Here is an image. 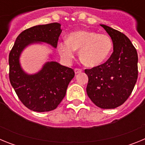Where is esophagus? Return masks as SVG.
Wrapping results in <instances>:
<instances>
[{"instance_id":"obj_1","label":"esophagus","mask_w":145,"mask_h":145,"mask_svg":"<svg viewBox=\"0 0 145 145\" xmlns=\"http://www.w3.org/2000/svg\"><path fill=\"white\" fill-rule=\"evenodd\" d=\"M82 72V70L80 68H75V74H78V73H80V72Z\"/></svg>"}]
</instances>
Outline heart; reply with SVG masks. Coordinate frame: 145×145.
<instances>
[{"label": "heart", "instance_id": "1", "mask_svg": "<svg viewBox=\"0 0 145 145\" xmlns=\"http://www.w3.org/2000/svg\"><path fill=\"white\" fill-rule=\"evenodd\" d=\"M112 47V39L107 35L78 30L70 33L67 40L60 42L58 50L61 58L70 62L75 57V50L79 49V58L86 66L97 67L108 58Z\"/></svg>", "mask_w": 145, "mask_h": 145}]
</instances>
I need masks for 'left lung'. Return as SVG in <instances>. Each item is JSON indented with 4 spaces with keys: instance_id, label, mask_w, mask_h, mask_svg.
I'll return each mask as SVG.
<instances>
[{
    "instance_id": "8db88e82",
    "label": "left lung",
    "mask_w": 145,
    "mask_h": 145,
    "mask_svg": "<svg viewBox=\"0 0 145 145\" xmlns=\"http://www.w3.org/2000/svg\"><path fill=\"white\" fill-rule=\"evenodd\" d=\"M111 37L113 52L106 62L86 69V92L91 100L102 109H114L127 100L138 78V55L123 33L101 25Z\"/></svg>"
}]
</instances>
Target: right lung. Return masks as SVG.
I'll use <instances>...</instances> for the list:
<instances>
[{"instance_id":"obj_1","label":"right lung","mask_w":145,"mask_h":145,"mask_svg":"<svg viewBox=\"0 0 145 145\" xmlns=\"http://www.w3.org/2000/svg\"><path fill=\"white\" fill-rule=\"evenodd\" d=\"M60 27V24L54 22L25 29L18 35L9 53L10 83L23 105L33 111L48 112L57 108L75 72L56 61H50L37 74L27 75L19 62L20 54L33 42H45L56 48L61 33Z\"/></svg>"}]
</instances>
